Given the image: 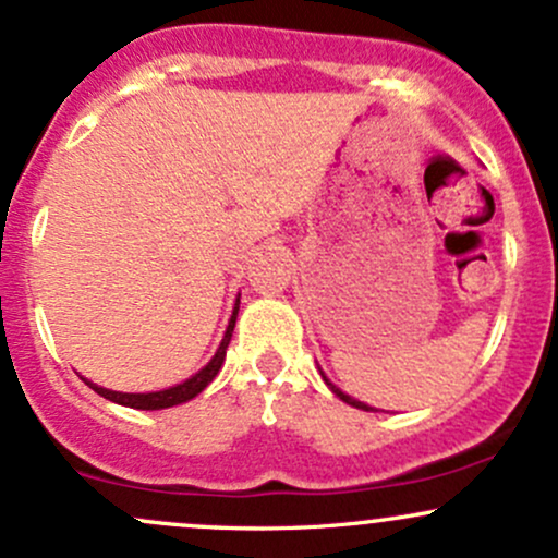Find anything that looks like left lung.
Instances as JSON below:
<instances>
[{"label": "left lung", "instance_id": "obj_1", "mask_svg": "<svg viewBox=\"0 0 558 558\" xmlns=\"http://www.w3.org/2000/svg\"><path fill=\"white\" fill-rule=\"evenodd\" d=\"M319 375H323V380H325V383H328V388H330V390H332V393H336V396H338V399H341V401H345V403H351V407H356V409H364V412H369V409H373V407H367V403H364V401H360V399H354V396L343 393V390H341V388H338V386H332V383L328 380V377H325V373H323V369H319Z\"/></svg>", "mask_w": 558, "mask_h": 558}]
</instances>
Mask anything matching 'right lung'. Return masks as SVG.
<instances>
[{
	"label": "right lung",
	"mask_w": 558,
	"mask_h": 558,
	"mask_svg": "<svg viewBox=\"0 0 558 558\" xmlns=\"http://www.w3.org/2000/svg\"><path fill=\"white\" fill-rule=\"evenodd\" d=\"M239 304H241V293L239 299H235V306H233V315L228 319V328H226V336H222L220 345H217L215 356L204 364L202 369H198L196 375H191L189 380L178 383V386L172 388H165V390H151V393H123V390H110V388H101L96 386V383L86 380L83 377V383H86L88 388H94L96 393L105 396V399H110L114 403H120V407H131V409H146V412H155V409H168V407H178V403H185L191 401L194 396L202 393L204 388L209 386V383L215 380L217 373H220L222 362H226V351H228V343H230V336H233V328H235V317H239Z\"/></svg>",
	"instance_id": "1"
}]
</instances>
